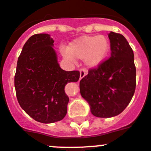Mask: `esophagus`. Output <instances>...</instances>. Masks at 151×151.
Segmentation results:
<instances>
[{
    "label": "esophagus",
    "mask_w": 151,
    "mask_h": 151,
    "mask_svg": "<svg viewBox=\"0 0 151 151\" xmlns=\"http://www.w3.org/2000/svg\"><path fill=\"white\" fill-rule=\"evenodd\" d=\"M87 74V71L86 69H80V79H82V78H84L85 76Z\"/></svg>",
    "instance_id": "34e87169"
}]
</instances>
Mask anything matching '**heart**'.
Segmentation results:
<instances>
[{"label": "heart", "mask_w": 151, "mask_h": 151, "mask_svg": "<svg viewBox=\"0 0 151 151\" xmlns=\"http://www.w3.org/2000/svg\"><path fill=\"white\" fill-rule=\"evenodd\" d=\"M110 42L105 36H84L70 42L63 56L69 59L84 60L88 68L100 65L109 56Z\"/></svg>", "instance_id": "obj_1"}]
</instances>
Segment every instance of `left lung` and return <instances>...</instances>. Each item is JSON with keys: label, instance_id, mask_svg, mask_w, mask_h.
I'll return each instance as SVG.
<instances>
[{"label": "left lung", "instance_id": "left-lung-1", "mask_svg": "<svg viewBox=\"0 0 151 151\" xmlns=\"http://www.w3.org/2000/svg\"><path fill=\"white\" fill-rule=\"evenodd\" d=\"M111 57L96 69L88 70L80 81V93L91 114L111 118L126 109L136 88V67L133 50L125 37L111 32Z\"/></svg>", "mask_w": 151, "mask_h": 151}]
</instances>
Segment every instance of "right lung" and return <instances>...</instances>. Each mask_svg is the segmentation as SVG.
I'll use <instances>...</instances> for the list:
<instances>
[{
  "instance_id": "right-lung-1",
  "label": "right lung",
  "mask_w": 151,
  "mask_h": 151,
  "mask_svg": "<svg viewBox=\"0 0 151 151\" xmlns=\"http://www.w3.org/2000/svg\"><path fill=\"white\" fill-rule=\"evenodd\" d=\"M50 34L32 36L18 58L14 86L22 109L38 122L54 123L67 113L65 86L79 79L78 71H65L58 63Z\"/></svg>"
}]
</instances>
